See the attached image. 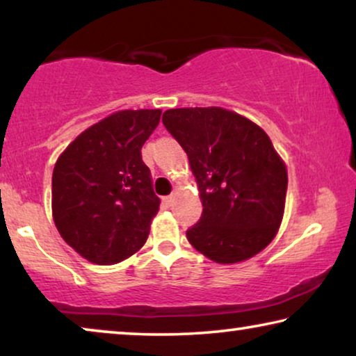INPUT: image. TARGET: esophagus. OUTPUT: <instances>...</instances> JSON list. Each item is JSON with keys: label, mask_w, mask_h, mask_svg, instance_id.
<instances>
[{"label": "esophagus", "mask_w": 356, "mask_h": 356, "mask_svg": "<svg viewBox=\"0 0 356 356\" xmlns=\"http://www.w3.org/2000/svg\"><path fill=\"white\" fill-rule=\"evenodd\" d=\"M173 201H175V196L173 194H170V196H167V197H163V202L167 204V206H172L173 204Z\"/></svg>", "instance_id": "esophagus-1"}]
</instances>
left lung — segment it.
Instances as JSON below:
<instances>
[{
    "instance_id": "obj_1",
    "label": "left lung",
    "mask_w": 356,
    "mask_h": 356,
    "mask_svg": "<svg viewBox=\"0 0 356 356\" xmlns=\"http://www.w3.org/2000/svg\"><path fill=\"white\" fill-rule=\"evenodd\" d=\"M162 121L188 154L204 207L188 241L218 264L264 250L280 227L289 184L269 136L218 106L167 110Z\"/></svg>"
}]
</instances>
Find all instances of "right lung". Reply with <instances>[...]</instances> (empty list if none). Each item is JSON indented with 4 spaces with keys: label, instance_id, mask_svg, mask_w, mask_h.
I'll return each mask as SVG.
<instances>
[{
    "label": "right lung",
    "instance_id": "right-lung-1",
    "mask_svg": "<svg viewBox=\"0 0 356 356\" xmlns=\"http://www.w3.org/2000/svg\"><path fill=\"white\" fill-rule=\"evenodd\" d=\"M160 115L116 111L77 136L56 160L53 220L63 240L94 264L121 262L147 240L160 199L140 149Z\"/></svg>",
    "mask_w": 356,
    "mask_h": 356
}]
</instances>
